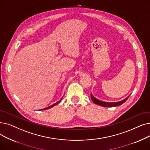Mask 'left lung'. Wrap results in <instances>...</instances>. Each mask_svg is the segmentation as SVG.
Instances as JSON below:
<instances>
[{
    "label": "left lung",
    "instance_id": "left-lung-1",
    "mask_svg": "<svg viewBox=\"0 0 150 150\" xmlns=\"http://www.w3.org/2000/svg\"><path fill=\"white\" fill-rule=\"evenodd\" d=\"M129 96H128L127 97H126L125 99H124V100H121L120 102H103V101H101V100H99L98 99H96L95 97L92 94H91V99H92V100L93 101V102L94 103L97 104V105L102 106V107H116V106L121 105H122L123 103H125L127 100V99L129 98Z\"/></svg>",
    "mask_w": 150,
    "mask_h": 150
}]
</instances>
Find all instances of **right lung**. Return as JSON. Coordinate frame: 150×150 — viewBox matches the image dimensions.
I'll return each mask as SVG.
<instances>
[{
    "label": "right lung",
    "instance_id": "1",
    "mask_svg": "<svg viewBox=\"0 0 150 150\" xmlns=\"http://www.w3.org/2000/svg\"><path fill=\"white\" fill-rule=\"evenodd\" d=\"M61 100H62V99L59 100V101H58V102H57L56 103H54L53 105H51V106H50V107H47V108H43V109H42V110H47V109H49V108H52L53 107H54V106H55V105H56L57 103H59L61 101Z\"/></svg>",
    "mask_w": 150,
    "mask_h": 150
}]
</instances>
